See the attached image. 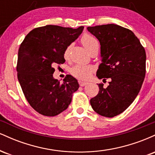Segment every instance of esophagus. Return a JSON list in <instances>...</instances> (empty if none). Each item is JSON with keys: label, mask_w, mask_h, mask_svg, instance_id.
Returning <instances> with one entry per match:
<instances>
[{"label": "esophagus", "mask_w": 155, "mask_h": 155, "mask_svg": "<svg viewBox=\"0 0 155 155\" xmlns=\"http://www.w3.org/2000/svg\"><path fill=\"white\" fill-rule=\"evenodd\" d=\"M79 85H80V86H81V87H84V86H85V85L87 84V82H84V81H79Z\"/></svg>", "instance_id": "1"}]
</instances>
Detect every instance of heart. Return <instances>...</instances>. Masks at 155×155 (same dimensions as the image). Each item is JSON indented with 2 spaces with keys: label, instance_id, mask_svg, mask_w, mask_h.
<instances>
[{
  "label": "heart",
  "instance_id": "b5f03b06",
  "mask_svg": "<svg viewBox=\"0 0 155 155\" xmlns=\"http://www.w3.org/2000/svg\"><path fill=\"white\" fill-rule=\"evenodd\" d=\"M81 42L90 53L99 48V44L97 39L90 34L84 35L81 38ZM71 47V44L68 45L64 51V58L65 59H68L69 58ZM94 68L92 65L76 64L71 68L70 72L74 77L77 78V79L80 80H87L90 77V74H92Z\"/></svg>",
  "mask_w": 155,
  "mask_h": 155
}]
</instances>
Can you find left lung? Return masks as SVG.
I'll list each match as a JSON object with an SVG mask.
<instances>
[{
    "instance_id": "8db88e82",
    "label": "left lung",
    "mask_w": 155,
    "mask_h": 155,
    "mask_svg": "<svg viewBox=\"0 0 155 155\" xmlns=\"http://www.w3.org/2000/svg\"><path fill=\"white\" fill-rule=\"evenodd\" d=\"M98 39L102 63L97 71L98 79L109 85L98 84L99 92L90 100L96 113L114 117L127 109L138 95L146 74V51L130 30L114 24L87 27Z\"/></svg>"
}]
</instances>
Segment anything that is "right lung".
Wrapping results in <instances>:
<instances>
[{
	"instance_id": "obj_1",
	"label": "right lung",
	"mask_w": 155,
	"mask_h": 155,
	"mask_svg": "<svg viewBox=\"0 0 155 155\" xmlns=\"http://www.w3.org/2000/svg\"><path fill=\"white\" fill-rule=\"evenodd\" d=\"M58 25L39 27L26 35L18 51L17 78L31 107L44 116L54 117L65 111L79 87L75 78L67 75L60 83L53 77L55 64L65 63L64 51L82 33Z\"/></svg>"
}]
</instances>
